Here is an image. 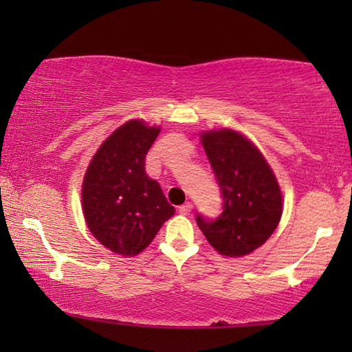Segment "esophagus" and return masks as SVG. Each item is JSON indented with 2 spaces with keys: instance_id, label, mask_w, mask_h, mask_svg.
Listing matches in <instances>:
<instances>
[{
  "instance_id": "1",
  "label": "esophagus",
  "mask_w": 352,
  "mask_h": 352,
  "mask_svg": "<svg viewBox=\"0 0 352 352\" xmlns=\"http://www.w3.org/2000/svg\"><path fill=\"white\" fill-rule=\"evenodd\" d=\"M192 208H194V205H192L190 201H186L184 205H181L179 208H177V211H179L181 214H189L190 211H192Z\"/></svg>"
}]
</instances>
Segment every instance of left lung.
<instances>
[{
    "label": "left lung",
    "instance_id": "1",
    "mask_svg": "<svg viewBox=\"0 0 352 352\" xmlns=\"http://www.w3.org/2000/svg\"><path fill=\"white\" fill-rule=\"evenodd\" d=\"M200 138L224 204L218 218L197 214V224L216 252L245 256L276 230L282 218L280 187L266 158L243 134L216 129Z\"/></svg>",
    "mask_w": 352,
    "mask_h": 352
}]
</instances>
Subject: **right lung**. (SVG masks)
Segmentation results:
<instances>
[{
	"label": "right lung",
	"instance_id": "right-lung-1",
	"mask_svg": "<svg viewBox=\"0 0 352 352\" xmlns=\"http://www.w3.org/2000/svg\"><path fill=\"white\" fill-rule=\"evenodd\" d=\"M160 128L131 120L110 134L86 170L81 200L91 234L122 256L147 248L175 208L146 175V155Z\"/></svg>",
	"mask_w": 352,
	"mask_h": 352
}]
</instances>
